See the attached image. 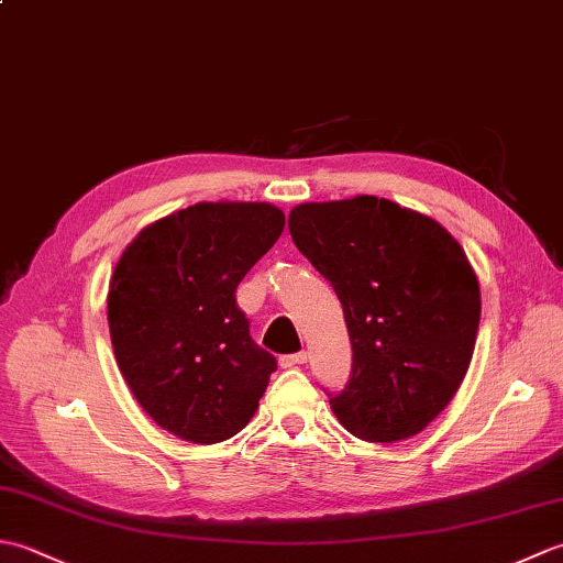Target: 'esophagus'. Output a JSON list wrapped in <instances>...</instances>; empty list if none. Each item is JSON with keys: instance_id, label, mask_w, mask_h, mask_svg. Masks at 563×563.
Returning <instances> with one entry per match:
<instances>
[{"instance_id": "obj_1", "label": "esophagus", "mask_w": 563, "mask_h": 563, "mask_svg": "<svg viewBox=\"0 0 563 563\" xmlns=\"http://www.w3.org/2000/svg\"><path fill=\"white\" fill-rule=\"evenodd\" d=\"M307 363V353H288V355H280V367H297V365H305Z\"/></svg>"}]
</instances>
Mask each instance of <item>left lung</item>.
<instances>
[{"instance_id": "left-lung-1", "label": "left lung", "mask_w": 563, "mask_h": 563, "mask_svg": "<svg viewBox=\"0 0 563 563\" xmlns=\"http://www.w3.org/2000/svg\"><path fill=\"white\" fill-rule=\"evenodd\" d=\"M288 227L339 295L353 345L331 411L367 442L421 433L460 389L479 331V280L457 239L375 196L302 202Z\"/></svg>"}]
</instances>
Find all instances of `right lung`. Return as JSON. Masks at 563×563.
Masks as SVG:
<instances>
[{
	"label": "right lung",
	"instance_id": "obj_1",
	"mask_svg": "<svg viewBox=\"0 0 563 563\" xmlns=\"http://www.w3.org/2000/svg\"><path fill=\"white\" fill-rule=\"evenodd\" d=\"M268 202H198L145 227L109 290L118 367L154 423L212 445L258 409L275 357L254 343L236 285L278 242Z\"/></svg>",
	"mask_w": 563,
	"mask_h": 563
}]
</instances>
